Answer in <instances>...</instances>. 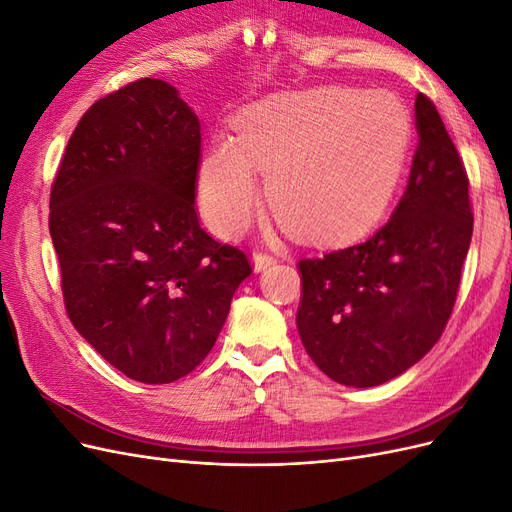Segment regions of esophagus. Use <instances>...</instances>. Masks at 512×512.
Wrapping results in <instances>:
<instances>
[{"instance_id":"1","label":"esophagus","mask_w":512,"mask_h":512,"mask_svg":"<svg viewBox=\"0 0 512 512\" xmlns=\"http://www.w3.org/2000/svg\"><path fill=\"white\" fill-rule=\"evenodd\" d=\"M252 265H254V271L260 273V271L269 269L271 265H275V258L271 254H267V252H256L254 258H252Z\"/></svg>"}]
</instances>
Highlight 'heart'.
<instances>
[{
  "label": "heart",
  "mask_w": 512,
  "mask_h": 512,
  "mask_svg": "<svg viewBox=\"0 0 512 512\" xmlns=\"http://www.w3.org/2000/svg\"><path fill=\"white\" fill-rule=\"evenodd\" d=\"M237 141L218 136L198 162L205 220L237 235L258 207L256 170L292 232L337 243L389 207L412 138L408 108L389 91L316 87L260 100L237 117Z\"/></svg>",
  "instance_id": "b5f03b06"
}]
</instances>
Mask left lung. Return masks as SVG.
I'll return each mask as SVG.
<instances>
[{"instance_id":"8db88e82","label":"left lung","mask_w":512,"mask_h":512,"mask_svg":"<svg viewBox=\"0 0 512 512\" xmlns=\"http://www.w3.org/2000/svg\"><path fill=\"white\" fill-rule=\"evenodd\" d=\"M414 115L418 145L391 220L359 245L299 262L301 342L324 374L354 389L401 376L438 342L472 241L466 168L423 94Z\"/></svg>"}]
</instances>
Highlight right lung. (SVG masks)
I'll list each match as a JSON object with an SVG mask.
<instances>
[{
	"label": "right lung",
	"mask_w": 512,
	"mask_h": 512,
	"mask_svg": "<svg viewBox=\"0 0 512 512\" xmlns=\"http://www.w3.org/2000/svg\"><path fill=\"white\" fill-rule=\"evenodd\" d=\"M198 162L196 113L173 85L141 79L81 117L51 188L66 312L136 382L168 384L203 363L252 273L200 228Z\"/></svg>",
	"instance_id": "1"
}]
</instances>
